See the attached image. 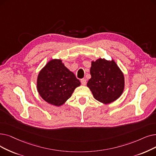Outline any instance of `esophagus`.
<instances>
[{"instance_id":"1","label":"esophagus","mask_w":156,"mask_h":156,"mask_svg":"<svg viewBox=\"0 0 156 156\" xmlns=\"http://www.w3.org/2000/svg\"><path fill=\"white\" fill-rule=\"evenodd\" d=\"M81 83H82V84L83 85H86V83H87V80H86L85 78L82 79V80H81Z\"/></svg>"}]
</instances>
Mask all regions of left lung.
Segmentation results:
<instances>
[{"instance_id": "obj_1", "label": "left lung", "mask_w": 156, "mask_h": 156, "mask_svg": "<svg viewBox=\"0 0 156 156\" xmlns=\"http://www.w3.org/2000/svg\"><path fill=\"white\" fill-rule=\"evenodd\" d=\"M90 73L91 78L87 85L95 99L109 104L120 97L124 89V76L113 60L100 58L92 61Z\"/></svg>"}]
</instances>
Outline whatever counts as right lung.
Segmentation results:
<instances>
[{
	"mask_svg": "<svg viewBox=\"0 0 156 156\" xmlns=\"http://www.w3.org/2000/svg\"><path fill=\"white\" fill-rule=\"evenodd\" d=\"M80 80L60 59H52L40 71L37 80V89L46 102L60 106L71 98Z\"/></svg>",
	"mask_w": 156,
	"mask_h": 156,
	"instance_id": "add662e5",
	"label": "right lung"
}]
</instances>
